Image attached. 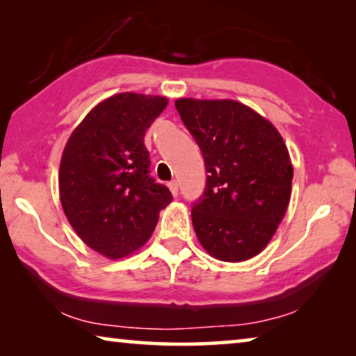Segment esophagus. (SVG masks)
Wrapping results in <instances>:
<instances>
[{
    "instance_id": "esophagus-1",
    "label": "esophagus",
    "mask_w": 356,
    "mask_h": 356,
    "mask_svg": "<svg viewBox=\"0 0 356 356\" xmlns=\"http://www.w3.org/2000/svg\"><path fill=\"white\" fill-rule=\"evenodd\" d=\"M168 186H170L172 196H177V195H179V185H177L176 180H172V182L168 184Z\"/></svg>"
}]
</instances>
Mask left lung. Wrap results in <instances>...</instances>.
Returning a JSON list of instances; mask_svg holds the SVG:
<instances>
[{"label":"left lung","instance_id":"8db88e82","mask_svg":"<svg viewBox=\"0 0 356 356\" xmlns=\"http://www.w3.org/2000/svg\"><path fill=\"white\" fill-rule=\"evenodd\" d=\"M207 179L191 221L210 256L242 262L272 240L291 201L293 168L280 131L236 100L179 99Z\"/></svg>","mask_w":356,"mask_h":356}]
</instances>
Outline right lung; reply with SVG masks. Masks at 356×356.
I'll return each mask as SVG.
<instances>
[{
	"instance_id": "add662e5",
	"label": "right lung",
	"mask_w": 356,
	"mask_h": 356,
	"mask_svg": "<svg viewBox=\"0 0 356 356\" xmlns=\"http://www.w3.org/2000/svg\"><path fill=\"white\" fill-rule=\"evenodd\" d=\"M168 99L122 92L100 102L70 135L59 165V197L70 226L105 257L147 242L171 191L149 176L144 135Z\"/></svg>"
}]
</instances>
